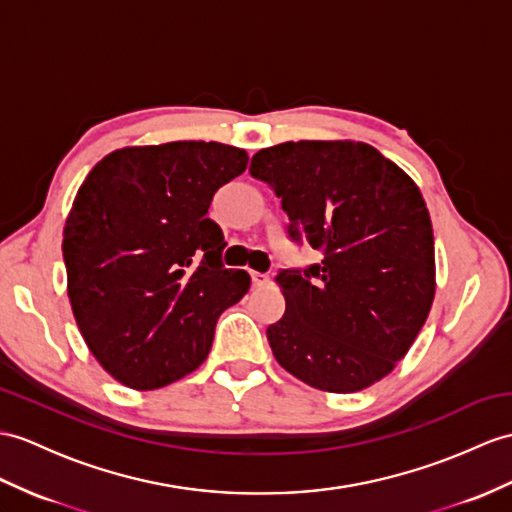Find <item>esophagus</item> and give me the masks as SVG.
I'll return each mask as SVG.
<instances>
[{"mask_svg": "<svg viewBox=\"0 0 512 512\" xmlns=\"http://www.w3.org/2000/svg\"><path fill=\"white\" fill-rule=\"evenodd\" d=\"M249 278L256 286H267L269 284V273H260V271H249Z\"/></svg>", "mask_w": 512, "mask_h": 512, "instance_id": "esophagus-1", "label": "esophagus"}]
</instances>
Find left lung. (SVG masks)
Wrapping results in <instances>:
<instances>
[{
  "label": "left lung",
  "mask_w": 512,
  "mask_h": 512,
  "mask_svg": "<svg viewBox=\"0 0 512 512\" xmlns=\"http://www.w3.org/2000/svg\"><path fill=\"white\" fill-rule=\"evenodd\" d=\"M249 173L282 199L295 243L321 263L280 269L286 310L267 328L295 378L354 393L391 373L434 299V236L417 184L376 147L289 141L254 154Z\"/></svg>",
  "instance_id": "left-lung-1"
}]
</instances>
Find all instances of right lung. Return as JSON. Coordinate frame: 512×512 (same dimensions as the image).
<instances>
[{
	"mask_svg": "<svg viewBox=\"0 0 512 512\" xmlns=\"http://www.w3.org/2000/svg\"><path fill=\"white\" fill-rule=\"evenodd\" d=\"M247 152L204 141L123 147L82 182L62 258L73 317L112 378L160 389L204 363L217 319L249 289L221 263L213 195L247 169Z\"/></svg>",
	"mask_w": 512,
	"mask_h": 512,
	"instance_id": "add662e5",
	"label": "right lung"
}]
</instances>
